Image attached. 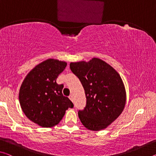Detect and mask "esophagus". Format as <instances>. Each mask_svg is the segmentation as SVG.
<instances>
[{"label":"esophagus","mask_w":156,"mask_h":156,"mask_svg":"<svg viewBox=\"0 0 156 156\" xmlns=\"http://www.w3.org/2000/svg\"><path fill=\"white\" fill-rule=\"evenodd\" d=\"M69 99H70L71 100H72V101L73 102V96H72V95H70V96H69Z\"/></svg>","instance_id":"obj_1"}]
</instances>
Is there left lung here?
I'll return each instance as SVG.
<instances>
[{
  "label": "left lung",
  "mask_w": 156,
  "mask_h": 156,
  "mask_svg": "<svg viewBox=\"0 0 156 156\" xmlns=\"http://www.w3.org/2000/svg\"><path fill=\"white\" fill-rule=\"evenodd\" d=\"M72 72L84 89L87 104L78 117L91 131L106 129L123 112L126 94L119 73L106 62L93 58L88 62L70 63Z\"/></svg>",
  "instance_id": "left-lung-1"
}]
</instances>
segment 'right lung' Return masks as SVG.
<instances>
[{
	"label": "right lung",
	"mask_w": 156,
	"mask_h": 156,
	"mask_svg": "<svg viewBox=\"0 0 156 156\" xmlns=\"http://www.w3.org/2000/svg\"><path fill=\"white\" fill-rule=\"evenodd\" d=\"M66 66L65 61L47 59L33 68L20 86L21 109L29 119L42 127L56 126L66 110L73 107L72 101L62 95L63 84L56 83Z\"/></svg>",
	"instance_id": "1"
}]
</instances>
